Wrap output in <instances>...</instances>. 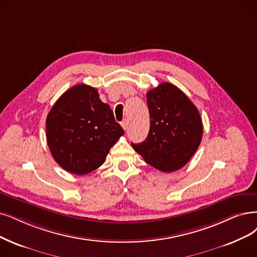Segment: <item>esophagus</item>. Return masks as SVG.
I'll return each mask as SVG.
<instances>
[{
    "label": "esophagus",
    "instance_id": "obj_1",
    "mask_svg": "<svg viewBox=\"0 0 257 257\" xmlns=\"http://www.w3.org/2000/svg\"><path fill=\"white\" fill-rule=\"evenodd\" d=\"M127 124H128L127 120H123V121L121 122V126L123 127V130H124V131L127 128Z\"/></svg>",
    "mask_w": 257,
    "mask_h": 257
}]
</instances>
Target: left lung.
<instances>
[{"label":"left lung","mask_w":257,"mask_h":257,"mask_svg":"<svg viewBox=\"0 0 257 257\" xmlns=\"http://www.w3.org/2000/svg\"><path fill=\"white\" fill-rule=\"evenodd\" d=\"M150 132L141 143H132L145 161L161 172H174L189 162L202 138L197 107L169 82L149 90Z\"/></svg>","instance_id":"left-lung-1"}]
</instances>
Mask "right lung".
<instances>
[{
  "mask_svg": "<svg viewBox=\"0 0 257 257\" xmlns=\"http://www.w3.org/2000/svg\"><path fill=\"white\" fill-rule=\"evenodd\" d=\"M124 131L98 90L86 84L67 89L46 118L47 145L56 162L68 173L84 175L103 164Z\"/></svg>",
  "mask_w": 257,
  "mask_h": 257,
  "instance_id": "obj_1",
  "label": "right lung"
}]
</instances>
